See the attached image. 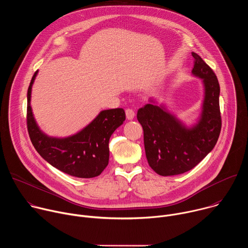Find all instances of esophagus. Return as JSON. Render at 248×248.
I'll return each instance as SVG.
<instances>
[{"label": "esophagus", "instance_id": "obj_1", "mask_svg": "<svg viewBox=\"0 0 248 248\" xmlns=\"http://www.w3.org/2000/svg\"><path fill=\"white\" fill-rule=\"evenodd\" d=\"M125 116H126V119L127 120H133L134 119V116H135V113L133 110L131 109H126L125 110Z\"/></svg>", "mask_w": 248, "mask_h": 248}]
</instances>
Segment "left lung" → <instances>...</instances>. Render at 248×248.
Segmentation results:
<instances>
[{"instance_id": "1", "label": "left lung", "mask_w": 248, "mask_h": 248, "mask_svg": "<svg viewBox=\"0 0 248 248\" xmlns=\"http://www.w3.org/2000/svg\"><path fill=\"white\" fill-rule=\"evenodd\" d=\"M192 75L202 79L204 100L198 122L188 127L165 106L150 103L140 108L137 120L142 125L149 166L160 175L181 174L193 169L215 147L222 127L216 75L200 56L192 52Z\"/></svg>"}]
</instances>
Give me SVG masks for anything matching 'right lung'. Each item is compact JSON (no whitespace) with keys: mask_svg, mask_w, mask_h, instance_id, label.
<instances>
[{"mask_svg":"<svg viewBox=\"0 0 248 248\" xmlns=\"http://www.w3.org/2000/svg\"><path fill=\"white\" fill-rule=\"evenodd\" d=\"M38 74H34L27 90V129L31 142L40 156L56 169L77 178L99 175L109 163V140L125 120L124 109L104 110L82 130L64 138L45 134L36 124L30 106L31 89Z\"/></svg>","mask_w":248,"mask_h":248,"instance_id":"obj_1","label":"right lung"}]
</instances>
